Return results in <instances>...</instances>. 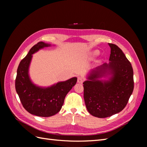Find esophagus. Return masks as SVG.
<instances>
[{
  "label": "esophagus",
  "mask_w": 147,
  "mask_h": 147,
  "mask_svg": "<svg viewBox=\"0 0 147 147\" xmlns=\"http://www.w3.org/2000/svg\"><path fill=\"white\" fill-rule=\"evenodd\" d=\"M84 82V78L82 76L78 77V83H83Z\"/></svg>",
  "instance_id": "obj_1"
}]
</instances>
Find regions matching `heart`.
Segmentation results:
<instances>
[{
  "instance_id": "b5f03b06",
  "label": "heart",
  "mask_w": 147,
  "mask_h": 147,
  "mask_svg": "<svg viewBox=\"0 0 147 147\" xmlns=\"http://www.w3.org/2000/svg\"><path fill=\"white\" fill-rule=\"evenodd\" d=\"M95 54H96V52H95Z\"/></svg>"
}]
</instances>
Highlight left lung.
<instances>
[{"mask_svg": "<svg viewBox=\"0 0 147 147\" xmlns=\"http://www.w3.org/2000/svg\"><path fill=\"white\" fill-rule=\"evenodd\" d=\"M111 55L109 64H104L93 70L89 80L83 83L84 100L90 114L99 118L110 117L123 111L134 89L132 65L122 50L109 43ZM108 70L113 74L111 80H97Z\"/></svg>", "mask_w": 147, "mask_h": 147, "instance_id": "obj_1", "label": "left lung"}]
</instances>
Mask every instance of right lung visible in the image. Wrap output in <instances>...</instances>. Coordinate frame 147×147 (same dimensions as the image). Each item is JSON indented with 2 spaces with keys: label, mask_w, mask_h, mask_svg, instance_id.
I'll return each instance as SVG.
<instances>
[{
  "label": "right lung",
  "mask_w": 147,
  "mask_h": 147,
  "mask_svg": "<svg viewBox=\"0 0 147 147\" xmlns=\"http://www.w3.org/2000/svg\"><path fill=\"white\" fill-rule=\"evenodd\" d=\"M49 44L40 42L32 47L18 65L15 88L23 107L29 113L40 117H50L58 113L67 93L75 85L76 78L59 82L47 88L34 85L28 76V67L32 54Z\"/></svg>",
  "instance_id": "right-lung-1"
}]
</instances>
